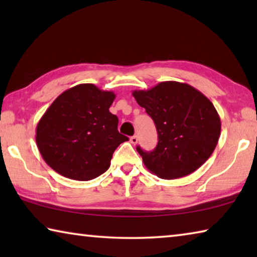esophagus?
I'll use <instances>...</instances> for the list:
<instances>
[{
  "mask_svg": "<svg viewBox=\"0 0 257 257\" xmlns=\"http://www.w3.org/2000/svg\"><path fill=\"white\" fill-rule=\"evenodd\" d=\"M130 143H132L133 145H136L137 143H138V137H137V136H133V137H130Z\"/></svg>",
  "mask_w": 257,
  "mask_h": 257,
  "instance_id": "1",
  "label": "esophagus"
}]
</instances>
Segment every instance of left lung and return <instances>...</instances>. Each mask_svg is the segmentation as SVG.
<instances>
[{"instance_id":"left-lung-1","label":"left lung","mask_w":257,"mask_h":257,"mask_svg":"<svg viewBox=\"0 0 257 257\" xmlns=\"http://www.w3.org/2000/svg\"><path fill=\"white\" fill-rule=\"evenodd\" d=\"M133 96L153 119L159 142L152 152H137L145 167L161 179L190 175L215 150L221 120L205 95L185 82L163 81Z\"/></svg>"}]
</instances>
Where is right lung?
<instances>
[{"instance_id": "1", "label": "right lung", "mask_w": 257, "mask_h": 257, "mask_svg": "<svg viewBox=\"0 0 257 257\" xmlns=\"http://www.w3.org/2000/svg\"><path fill=\"white\" fill-rule=\"evenodd\" d=\"M114 98L113 92L80 84L54 99L36 127L38 151L54 171L88 181L110 168L113 152L129 141L108 110Z\"/></svg>"}]
</instances>
